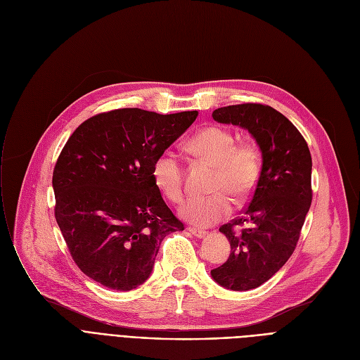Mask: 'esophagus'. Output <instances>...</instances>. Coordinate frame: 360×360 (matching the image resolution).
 <instances>
[{
	"label": "esophagus",
	"mask_w": 360,
	"mask_h": 360,
	"mask_svg": "<svg viewBox=\"0 0 360 360\" xmlns=\"http://www.w3.org/2000/svg\"><path fill=\"white\" fill-rule=\"evenodd\" d=\"M188 231H190V232H191L194 236H197V238H204V236L207 235L205 231L198 229V228H194V226H188Z\"/></svg>",
	"instance_id": "obj_1"
}]
</instances>
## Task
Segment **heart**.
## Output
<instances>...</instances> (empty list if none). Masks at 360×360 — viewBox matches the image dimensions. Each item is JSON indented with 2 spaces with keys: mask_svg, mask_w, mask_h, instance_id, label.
I'll use <instances>...</instances> for the list:
<instances>
[{
  "mask_svg": "<svg viewBox=\"0 0 360 360\" xmlns=\"http://www.w3.org/2000/svg\"><path fill=\"white\" fill-rule=\"evenodd\" d=\"M236 141L233 132L219 125L200 129L188 141L195 156L216 165L210 195L188 198L181 207V216L197 226H212L232 212V200H247L259 179L261 151L252 140ZM151 176L159 191L172 202H181L184 190V166L174 151L160 153L151 167Z\"/></svg>",
  "mask_w": 360,
  "mask_h": 360,
  "instance_id": "1",
  "label": "heart"
}]
</instances>
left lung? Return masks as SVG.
I'll list each match as a JSON object with an SVG mask.
<instances>
[{"label": "left lung", "mask_w": 360, "mask_h": 360, "mask_svg": "<svg viewBox=\"0 0 360 360\" xmlns=\"http://www.w3.org/2000/svg\"><path fill=\"white\" fill-rule=\"evenodd\" d=\"M213 118L247 128L262 153L248 204L219 229L231 242V255L212 270L220 286L251 290L271 278L296 248L312 201L311 151L299 129L269 105L223 106Z\"/></svg>", "instance_id": "1"}]
</instances>
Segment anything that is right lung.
<instances>
[{"label": "right lung", "instance_id": "add662e5", "mask_svg": "<svg viewBox=\"0 0 360 360\" xmlns=\"http://www.w3.org/2000/svg\"><path fill=\"white\" fill-rule=\"evenodd\" d=\"M198 115L122 108L86 120L53 167L55 219L87 277L128 292L148 278L160 243L184 223L153 182L156 158Z\"/></svg>", "mask_w": 360, "mask_h": 360}]
</instances>
